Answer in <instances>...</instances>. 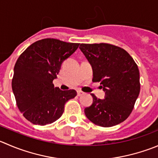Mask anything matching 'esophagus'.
<instances>
[{"instance_id": "1", "label": "esophagus", "mask_w": 158, "mask_h": 158, "mask_svg": "<svg viewBox=\"0 0 158 158\" xmlns=\"http://www.w3.org/2000/svg\"><path fill=\"white\" fill-rule=\"evenodd\" d=\"M77 95H78V96H81L82 95H83V93H82V91H78Z\"/></svg>"}]
</instances>
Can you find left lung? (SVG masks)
I'll return each mask as SVG.
<instances>
[{
    "mask_svg": "<svg viewBox=\"0 0 158 158\" xmlns=\"http://www.w3.org/2000/svg\"><path fill=\"white\" fill-rule=\"evenodd\" d=\"M79 48L93 70V82H100L105 99L91 94L93 102L84 110L94 124L110 127L127 119L140 90L138 67L123 48L107 43L81 44Z\"/></svg>",
    "mask_w": 158,
    "mask_h": 158,
    "instance_id": "left-lung-1",
    "label": "left lung"
}]
</instances>
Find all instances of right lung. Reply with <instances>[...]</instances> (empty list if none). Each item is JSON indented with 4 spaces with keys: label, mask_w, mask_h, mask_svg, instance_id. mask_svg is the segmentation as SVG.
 Returning a JSON list of instances; mask_svg holds the SVG:
<instances>
[{
    "label": "right lung",
    "mask_w": 158,
    "mask_h": 158,
    "mask_svg": "<svg viewBox=\"0 0 158 158\" xmlns=\"http://www.w3.org/2000/svg\"><path fill=\"white\" fill-rule=\"evenodd\" d=\"M79 43L44 38L27 47L15 63L12 90L18 109L33 124H49L61 117L65 102L76 90L54 87L62 62L76 52Z\"/></svg>",
    "instance_id": "right-lung-1"
}]
</instances>
